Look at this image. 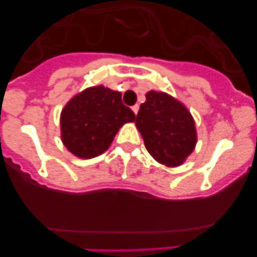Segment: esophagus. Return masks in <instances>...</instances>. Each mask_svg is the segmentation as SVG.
I'll return each instance as SVG.
<instances>
[{"mask_svg":"<svg viewBox=\"0 0 257 257\" xmlns=\"http://www.w3.org/2000/svg\"><path fill=\"white\" fill-rule=\"evenodd\" d=\"M132 110H133L134 114H136V115H137V113H138V110H139V105L138 104L133 105V107H132Z\"/></svg>","mask_w":257,"mask_h":257,"instance_id":"34e87169","label":"esophagus"}]
</instances>
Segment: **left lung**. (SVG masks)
Masks as SVG:
<instances>
[{"label":"left lung","instance_id":"obj_1","mask_svg":"<svg viewBox=\"0 0 257 257\" xmlns=\"http://www.w3.org/2000/svg\"><path fill=\"white\" fill-rule=\"evenodd\" d=\"M136 125L149 154L160 164L179 167L196 144L195 121L185 105L164 92L145 94Z\"/></svg>","mask_w":257,"mask_h":257}]
</instances>
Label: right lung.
<instances>
[{
  "mask_svg": "<svg viewBox=\"0 0 257 257\" xmlns=\"http://www.w3.org/2000/svg\"><path fill=\"white\" fill-rule=\"evenodd\" d=\"M136 120V114L121 102V94L104 85H95L74 95L61 113L64 147L82 159L103 154L123 124Z\"/></svg>",
  "mask_w": 257,
  "mask_h": 257,
  "instance_id": "right-lung-1",
  "label": "right lung"
}]
</instances>
